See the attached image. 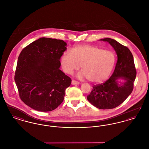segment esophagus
Returning a JSON list of instances; mask_svg holds the SVG:
<instances>
[{"label": "esophagus", "instance_id": "1", "mask_svg": "<svg viewBox=\"0 0 149 149\" xmlns=\"http://www.w3.org/2000/svg\"><path fill=\"white\" fill-rule=\"evenodd\" d=\"M80 84L79 82H78L77 81H75L74 80H72L71 81V84H72V85H78V84Z\"/></svg>", "mask_w": 149, "mask_h": 149}]
</instances>
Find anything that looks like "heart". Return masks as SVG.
Listing matches in <instances>:
<instances>
[{
	"mask_svg": "<svg viewBox=\"0 0 149 149\" xmlns=\"http://www.w3.org/2000/svg\"><path fill=\"white\" fill-rule=\"evenodd\" d=\"M116 63V56L111 51L92 45H80L72 51L66 50L61 57L63 71L71 74L79 69L78 78L86 77L92 83H102L111 74Z\"/></svg>",
	"mask_w": 149,
	"mask_h": 149,
	"instance_id": "b5f03b06",
	"label": "heart"
}]
</instances>
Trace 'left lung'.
Wrapping results in <instances>:
<instances>
[{
  "mask_svg": "<svg viewBox=\"0 0 149 149\" xmlns=\"http://www.w3.org/2000/svg\"><path fill=\"white\" fill-rule=\"evenodd\" d=\"M100 40L109 43L116 52L118 59L112 76L104 83L94 85L87 99L99 109H109L120 106L131 94L136 71L134 57L126 46L110 38ZM118 79L124 81L119 82Z\"/></svg>",
  "mask_w": 149,
  "mask_h": 149,
  "instance_id": "8db88e82",
  "label": "left lung"
}]
</instances>
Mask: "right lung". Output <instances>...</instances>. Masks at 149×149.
I'll return each mask as SVG.
<instances>
[{
    "label": "right lung",
    "mask_w": 149,
    "mask_h": 149,
    "mask_svg": "<svg viewBox=\"0 0 149 149\" xmlns=\"http://www.w3.org/2000/svg\"><path fill=\"white\" fill-rule=\"evenodd\" d=\"M66 45L61 40L42 37L22 50L14 80L20 98L32 109L51 111L63 102L71 83L59 69Z\"/></svg>",
    "instance_id": "1"
}]
</instances>
